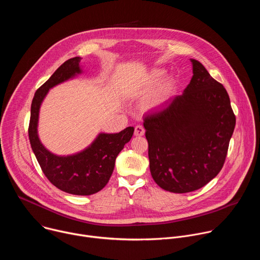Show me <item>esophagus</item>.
I'll return each instance as SVG.
<instances>
[{
  "instance_id": "obj_1",
  "label": "esophagus",
  "mask_w": 260,
  "mask_h": 260,
  "mask_svg": "<svg viewBox=\"0 0 260 260\" xmlns=\"http://www.w3.org/2000/svg\"><path fill=\"white\" fill-rule=\"evenodd\" d=\"M144 134H145V129H144V127H143L142 125H137V126L135 127V136L141 137V136H143Z\"/></svg>"
}]
</instances>
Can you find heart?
<instances>
[{
    "label": "heart",
    "mask_w": 260,
    "mask_h": 260,
    "mask_svg": "<svg viewBox=\"0 0 260 260\" xmlns=\"http://www.w3.org/2000/svg\"><path fill=\"white\" fill-rule=\"evenodd\" d=\"M166 73L167 71L164 68L152 69L145 76L142 82L136 87L137 94H146L150 92L159 82H161L160 84L159 83V85H159L153 90L149 100H148V108L153 109L159 107L172 95L175 82L171 77H166L164 80L162 79L165 77Z\"/></svg>",
    "instance_id": "1"
}]
</instances>
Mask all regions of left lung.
<instances>
[{
  "instance_id": "left-lung-1",
  "label": "left lung",
  "mask_w": 260,
  "mask_h": 260,
  "mask_svg": "<svg viewBox=\"0 0 260 260\" xmlns=\"http://www.w3.org/2000/svg\"><path fill=\"white\" fill-rule=\"evenodd\" d=\"M183 93L144 118L153 180L162 189L186 193L221 171L236 126L226 89L197 59Z\"/></svg>"
}]
</instances>
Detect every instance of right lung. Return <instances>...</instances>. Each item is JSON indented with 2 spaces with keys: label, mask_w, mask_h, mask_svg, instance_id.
Returning a JSON list of instances; mask_svg holds the SVG:
<instances>
[{
  "label": "right lung",
  "mask_w": 260,
  "mask_h": 260,
  "mask_svg": "<svg viewBox=\"0 0 260 260\" xmlns=\"http://www.w3.org/2000/svg\"><path fill=\"white\" fill-rule=\"evenodd\" d=\"M80 60L78 56L68 59L37 89L30 106L28 138L44 175L55 187L71 194L90 196L102 190L109 182L116 157L132 139L135 128L128 126L116 134L100 133L87 148L75 154L56 155L46 149L38 135L40 107L50 88L83 72Z\"/></svg>",
  "instance_id": "add662e5"
}]
</instances>
